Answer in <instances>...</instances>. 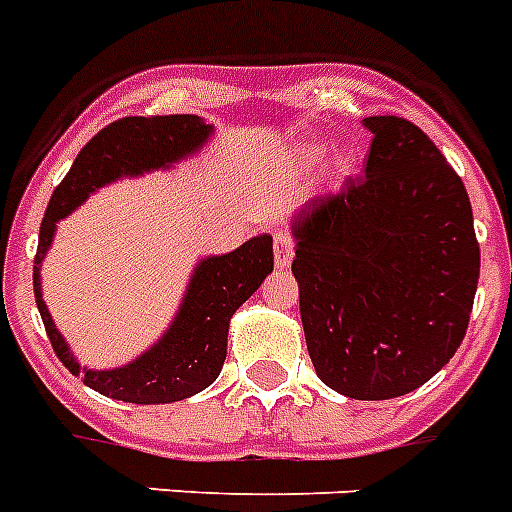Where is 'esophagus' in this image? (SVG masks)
<instances>
[{
	"mask_svg": "<svg viewBox=\"0 0 512 512\" xmlns=\"http://www.w3.org/2000/svg\"><path fill=\"white\" fill-rule=\"evenodd\" d=\"M291 260H294V242H291L289 234L278 231L276 234V265L278 268H289Z\"/></svg>",
	"mask_w": 512,
	"mask_h": 512,
	"instance_id": "34e87169",
	"label": "esophagus"
}]
</instances>
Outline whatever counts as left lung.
Masks as SVG:
<instances>
[{"mask_svg": "<svg viewBox=\"0 0 512 512\" xmlns=\"http://www.w3.org/2000/svg\"><path fill=\"white\" fill-rule=\"evenodd\" d=\"M367 169L291 216L299 312L315 372L356 401L398 398L461 346L479 283L466 187L401 117H367Z\"/></svg>", "mask_w": 512, "mask_h": 512, "instance_id": "8db88e82", "label": "left lung"}]
</instances>
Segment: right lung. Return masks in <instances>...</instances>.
Listing matches in <instances>:
<instances>
[{
  "instance_id": "right-lung-1",
  "label": "right lung",
  "mask_w": 512,
  "mask_h": 512,
  "mask_svg": "<svg viewBox=\"0 0 512 512\" xmlns=\"http://www.w3.org/2000/svg\"><path fill=\"white\" fill-rule=\"evenodd\" d=\"M213 137V124L195 114L171 117H124L103 127L72 163L49 200L38 234L33 291L46 336L59 362L88 388L124 403H174L213 385L226 359L229 322L234 312L260 289L273 270V236L260 234L226 255L203 257L192 270L182 304L163 336L130 364L88 369L72 354L41 291V263L51 249L57 223L106 184L124 176H143L195 156Z\"/></svg>"
}]
</instances>
